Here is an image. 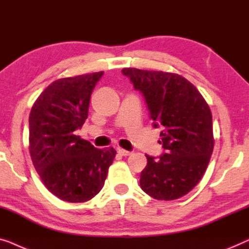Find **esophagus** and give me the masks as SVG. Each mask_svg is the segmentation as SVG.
<instances>
[{"mask_svg":"<svg viewBox=\"0 0 249 249\" xmlns=\"http://www.w3.org/2000/svg\"><path fill=\"white\" fill-rule=\"evenodd\" d=\"M117 152L120 153L121 156H124V157L131 155V151H127V150H124V149H121V148L117 149Z\"/></svg>","mask_w":249,"mask_h":249,"instance_id":"esophagus-1","label":"esophagus"}]
</instances>
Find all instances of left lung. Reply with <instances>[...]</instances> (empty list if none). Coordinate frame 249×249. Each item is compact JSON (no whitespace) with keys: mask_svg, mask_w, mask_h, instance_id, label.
<instances>
[{"mask_svg":"<svg viewBox=\"0 0 249 249\" xmlns=\"http://www.w3.org/2000/svg\"><path fill=\"white\" fill-rule=\"evenodd\" d=\"M135 90L144 97L150 118L160 133L163 152L148 163L140 186L156 199L179 198L201 180L211 158V110L198 90L183 76L162 71L123 69Z\"/></svg>","mask_w":249,"mask_h":249,"instance_id":"left-lung-1","label":"left lung"}]
</instances>
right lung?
I'll return each mask as SVG.
<instances>
[{
	"label": "right lung",
	"instance_id": "1",
	"mask_svg": "<svg viewBox=\"0 0 249 249\" xmlns=\"http://www.w3.org/2000/svg\"><path fill=\"white\" fill-rule=\"evenodd\" d=\"M104 72L56 80L31 108L29 150L47 190L63 201H89L104 187L114 148L97 149L75 135L88 117L90 97Z\"/></svg>",
	"mask_w": 249,
	"mask_h": 249
}]
</instances>
